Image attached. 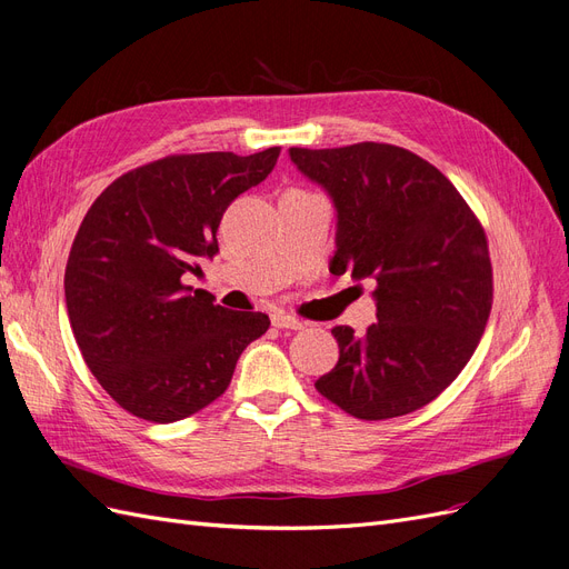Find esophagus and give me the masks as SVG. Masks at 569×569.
<instances>
[{"label": "esophagus", "mask_w": 569, "mask_h": 569, "mask_svg": "<svg viewBox=\"0 0 569 569\" xmlns=\"http://www.w3.org/2000/svg\"><path fill=\"white\" fill-rule=\"evenodd\" d=\"M272 327H278V330H301L303 322L295 316H287V313H274L272 318Z\"/></svg>", "instance_id": "obj_1"}]
</instances>
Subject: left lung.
Segmentation results:
<instances>
[{
  "label": "left lung",
  "instance_id": "obj_1",
  "mask_svg": "<svg viewBox=\"0 0 569 569\" xmlns=\"http://www.w3.org/2000/svg\"><path fill=\"white\" fill-rule=\"evenodd\" d=\"M303 176L337 206L332 274L375 280L377 322L332 330L335 370L316 389L358 420L435 401L468 366L493 303L487 232L441 170L403 147H291Z\"/></svg>",
  "mask_w": 569,
  "mask_h": 569
}]
</instances>
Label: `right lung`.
Instances as JSON below:
<instances>
[{
  "label": "right lung",
  "mask_w": 569,
  "mask_h": 569,
  "mask_svg": "<svg viewBox=\"0 0 569 569\" xmlns=\"http://www.w3.org/2000/svg\"><path fill=\"white\" fill-rule=\"evenodd\" d=\"M278 157L280 147L173 153L116 178L82 218L63 278L68 320L97 382L132 416L166 425L213 403L270 327L184 278L218 251L222 213Z\"/></svg>",
  "instance_id": "right-lung-1"
}]
</instances>
